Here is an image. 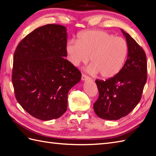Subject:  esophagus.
I'll use <instances>...</instances> for the list:
<instances>
[{
  "instance_id": "34e87169",
  "label": "esophagus",
  "mask_w": 156,
  "mask_h": 156,
  "mask_svg": "<svg viewBox=\"0 0 156 156\" xmlns=\"http://www.w3.org/2000/svg\"><path fill=\"white\" fill-rule=\"evenodd\" d=\"M88 79H90V77L88 76L87 74H84V73H82V80H88Z\"/></svg>"
}]
</instances>
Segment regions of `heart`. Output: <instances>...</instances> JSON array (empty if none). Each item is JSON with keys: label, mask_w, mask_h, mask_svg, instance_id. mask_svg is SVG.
Returning <instances> with one entry per match:
<instances>
[{"label": "heart", "mask_w": 156, "mask_h": 156, "mask_svg": "<svg viewBox=\"0 0 156 156\" xmlns=\"http://www.w3.org/2000/svg\"><path fill=\"white\" fill-rule=\"evenodd\" d=\"M66 52L73 65L87 63L90 57L91 65L88 71L92 74H100L109 78L121 71L127 59L129 46L127 41L103 30H87L78 35L77 40L66 44Z\"/></svg>", "instance_id": "b5f03b06"}]
</instances>
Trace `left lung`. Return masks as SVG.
Instances as JSON below:
<instances>
[{
  "label": "left lung",
  "instance_id": "left-lung-1",
  "mask_svg": "<svg viewBox=\"0 0 156 156\" xmlns=\"http://www.w3.org/2000/svg\"><path fill=\"white\" fill-rule=\"evenodd\" d=\"M121 31L129 46L127 60L112 78L95 80L99 95L94 103V110L99 117L107 120H117L133 110L141 100L147 78L144 50L134 39Z\"/></svg>",
  "mask_w": 156,
  "mask_h": 156
}]
</instances>
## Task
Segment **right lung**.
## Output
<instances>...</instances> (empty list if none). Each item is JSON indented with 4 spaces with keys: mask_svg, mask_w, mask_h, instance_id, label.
Here are the masks:
<instances>
[{
    "mask_svg": "<svg viewBox=\"0 0 156 156\" xmlns=\"http://www.w3.org/2000/svg\"><path fill=\"white\" fill-rule=\"evenodd\" d=\"M65 27H38L19 42L14 53L12 82L23 108L40 120L58 119L68 107L69 90L80 80L81 72L64 57Z\"/></svg>",
    "mask_w": 156,
    "mask_h": 156,
    "instance_id": "add662e5",
    "label": "right lung"
}]
</instances>
